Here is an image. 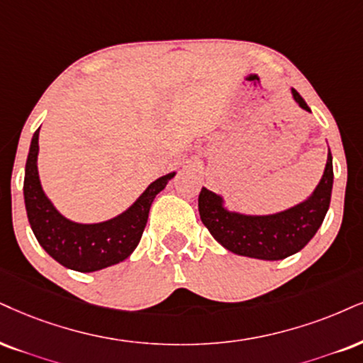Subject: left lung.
I'll return each instance as SVG.
<instances>
[{
	"label": "left lung",
	"mask_w": 363,
	"mask_h": 363,
	"mask_svg": "<svg viewBox=\"0 0 363 363\" xmlns=\"http://www.w3.org/2000/svg\"><path fill=\"white\" fill-rule=\"evenodd\" d=\"M299 107L311 113L299 94L291 89ZM332 153L323 177L305 202L271 216H244L223 207V199L203 186L199 195V212L203 225L218 244L239 256L279 261L296 254L313 239L323 223L332 200Z\"/></svg>",
	"instance_id": "left-lung-1"
}]
</instances>
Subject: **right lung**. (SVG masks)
I'll return each mask as SVG.
<instances>
[{"label": "right lung", "mask_w": 363, "mask_h": 363, "mask_svg": "<svg viewBox=\"0 0 363 363\" xmlns=\"http://www.w3.org/2000/svg\"><path fill=\"white\" fill-rule=\"evenodd\" d=\"M38 133L31 138L26 158L23 195L26 216L38 244L58 264L79 272L114 266L133 254L140 244L155 196L167 186L173 173L160 177L126 212L99 223H77L62 216L45 195L38 177Z\"/></svg>", "instance_id": "add662e5"}]
</instances>
